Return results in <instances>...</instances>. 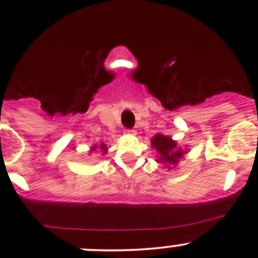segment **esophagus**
Masks as SVG:
<instances>
[{
  "mask_svg": "<svg viewBox=\"0 0 258 258\" xmlns=\"http://www.w3.org/2000/svg\"><path fill=\"white\" fill-rule=\"evenodd\" d=\"M125 133H127V135H135L136 131L135 130H126Z\"/></svg>",
  "mask_w": 258,
  "mask_h": 258,
  "instance_id": "esophagus-1",
  "label": "esophagus"
}]
</instances>
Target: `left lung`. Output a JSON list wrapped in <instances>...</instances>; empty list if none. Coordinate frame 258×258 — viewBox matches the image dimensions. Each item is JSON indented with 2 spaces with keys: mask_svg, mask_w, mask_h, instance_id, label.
Returning <instances> with one entry per match:
<instances>
[{
  "mask_svg": "<svg viewBox=\"0 0 258 258\" xmlns=\"http://www.w3.org/2000/svg\"><path fill=\"white\" fill-rule=\"evenodd\" d=\"M151 145L159 154V160L157 162L163 163L167 168L172 169L178 164L179 160L184 156V151L181 148H178L175 141L168 136H163L157 133L155 137L151 139Z\"/></svg>",
  "mask_w": 258,
  "mask_h": 258,
  "instance_id": "1",
  "label": "left lung"
}]
</instances>
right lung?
Segmentation results:
<instances>
[{
	"label": "right lung",
	"mask_w": 258,
	"mask_h": 258,
	"mask_svg": "<svg viewBox=\"0 0 258 258\" xmlns=\"http://www.w3.org/2000/svg\"><path fill=\"white\" fill-rule=\"evenodd\" d=\"M97 149H99V150H101L103 154L107 153V147H105V144H103V143H102V144L99 145V147H98V145H94V147L91 148V150L95 151V150H97Z\"/></svg>",
	"instance_id": "add662e5"
}]
</instances>
